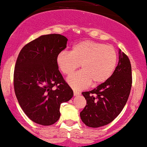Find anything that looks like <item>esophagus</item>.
<instances>
[{"label":"esophagus","mask_w":147,"mask_h":147,"mask_svg":"<svg viewBox=\"0 0 147 147\" xmlns=\"http://www.w3.org/2000/svg\"><path fill=\"white\" fill-rule=\"evenodd\" d=\"M80 93L78 92H76V91H74V96H78L80 95Z\"/></svg>","instance_id":"esophagus-1"}]
</instances>
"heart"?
<instances>
[{"label":"heart","instance_id":"b5f03b06","mask_svg":"<svg viewBox=\"0 0 147 147\" xmlns=\"http://www.w3.org/2000/svg\"><path fill=\"white\" fill-rule=\"evenodd\" d=\"M114 47L100 42L84 40L77 43L70 52L57 55L56 64L63 74L69 75L80 67L82 70L69 76L68 84L75 90L86 88L92 83L97 86L111 78L117 64Z\"/></svg>","mask_w":147,"mask_h":147}]
</instances>
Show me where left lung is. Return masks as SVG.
<instances>
[{"mask_svg": "<svg viewBox=\"0 0 147 147\" xmlns=\"http://www.w3.org/2000/svg\"><path fill=\"white\" fill-rule=\"evenodd\" d=\"M119 54L118 65L111 78L94 89L82 93L86 105L80 116L86 126L100 127L111 123L127 101L132 86L131 64L121 50Z\"/></svg>", "mask_w": 147, "mask_h": 147, "instance_id": "1", "label": "left lung"}]
</instances>
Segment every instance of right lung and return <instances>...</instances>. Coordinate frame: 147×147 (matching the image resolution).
I'll list each match as a JSON object with an SVG mask.
<instances>
[{
  "mask_svg": "<svg viewBox=\"0 0 147 147\" xmlns=\"http://www.w3.org/2000/svg\"><path fill=\"white\" fill-rule=\"evenodd\" d=\"M67 41L61 34L41 36L22 47L16 61V96L26 116L39 125L56 122L61 116V104L73 96L56 64V57L67 47Z\"/></svg>",
  "mask_w": 147,
  "mask_h": 147,
  "instance_id": "add662e5",
  "label": "right lung"
}]
</instances>
